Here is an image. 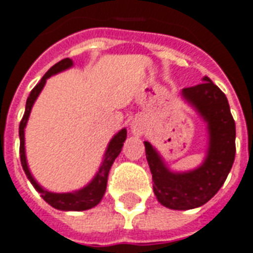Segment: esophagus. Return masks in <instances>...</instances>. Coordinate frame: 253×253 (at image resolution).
I'll return each instance as SVG.
<instances>
[{
	"instance_id": "1",
	"label": "esophagus",
	"mask_w": 253,
	"mask_h": 253,
	"mask_svg": "<svg viewBox=\"0 0 253 253\" xmlns=\"http://www.w3.org/2000/svg\"><path fill=\"white\" fill-rule=\"evenodd\" d=\"M131 132L134 135H142L144 132V123L140 119H134L131 122Z\"/></svg>"
}]
</instances>
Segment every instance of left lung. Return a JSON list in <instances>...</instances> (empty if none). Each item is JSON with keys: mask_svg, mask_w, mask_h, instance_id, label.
Returning a JSON list of instances; mask_svg holds the SVG:
<instances>
[{"mask_svg": "<svg viewBox=\"0 0 253 253\" xmlns=\"http://www.w3.org/2000/svg\"><path fill=\"white\" fill-rule=\"evenodd\" d=\"M182 96L198 111L208 128L206 159L195 169L173 172L151 143L144 142L158 202L169 210H192L215 196L235 161V121L227 96L208 77L203 84L182 90Z\"/></svg>", "mask_w": 253, "mask_h": 253, "instance_id": "8db88e82", "label": "left lung"}]
</instances>
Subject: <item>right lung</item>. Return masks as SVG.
I'll return each mask as SVG.
<instances>
[{"instance_id":"1","label":"right lung","mask_w":253,"mask_h":253,"mask_svg":"<svg viewBox=\"0 0 253 253\" xmlns=\"http://www.w3.org/2000/svg\"><path fill=\"white\" fill-rule=\"evenodd\" d=\"M73 66V61L70 58H65L62 61L55 63L53 67H50L49 71L46 73L42 80L37 84V86L30 91V95L28 96L26 101V107H25V114L22 117V121L19 123V157H21V165L24 169L26 176L30 180L34 188H36L40 194H41L42 199L45 200L46 203H49L51 207L61 210V211H84V210H90V208L95 207L96 204L99 203L105 195L106 187H107V178H109V171L113 166L114 161L117 159L121 151H122L123 143L126 140L127 130L122 128L118 134L114 135V138L110 140L107 150L105 152V158L102 162L101 167L98 169L96 175L92 178V180L88 183L87 186L81 188L78 191H73V192H63V194H57V192H50V191L42 188L36 179L33 178L32 172L29 169L28 162H26V154H25V127L28 123L29 115L32 111V107L34 102L42 91V88L45 86L46 80L50 78L51 75L61 73V71L66 70L69 67Z\"/></svg>"}]
</instances>
